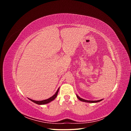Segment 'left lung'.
<instances>
[{"label":"left lung","mask_w":131,"mask_h":131,"mask_svg":"<svg viewBox=\"0 0 131 131\" xmlns=\"http://www.w3.org/2000/svg\"><path fill=\"white\" fill-rule=\"evenodd\" d=\"M77 98L79 99V100L82 101V102H87V103H97V102H99L102 101V100H98V101H88V100H85L84 99H82L81 98H80V97H79L78 95H77Z\"/></svg>","instance_id":"obj_1"}]
</instances>
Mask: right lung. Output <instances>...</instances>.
<instances>
[{
  "label": "right lung",
  "mask_w": 131,
  "mask_h": 131,
  "mask_svg": "<svg viewBox=\"0 0 131 131\" xmlns=\"http://www.w3.org/2000/svg\"><path fill=\"white\" fill-rule=\"evenodd\" d=\"M59 89L57 90V91H56V92L55 93V94L53 95V96H52L51 97L47 99V100H42V101H34V100H31V99H29L28 98L29 100H30L31 101H32L33 102L35 103H36L37 104H39V105H42V104H47V103H50V102L52 101L53 100H54L55 98H56L57 96V94H58V91H59Z\"/></svg>",
  "instance_id": "1"
}]
</instances>
